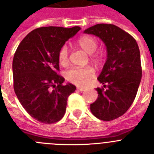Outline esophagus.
<instances>
[{"label":"esophagus","instance_id":"34e87169","mask_svg":"<svg viewBox=\"0 0 154 154\" xmlns=\"http://www.w3.org/2000/svg\"><path fill=\"white\" fill-rule=\"evenodd\" d=\"M77 89L78 90V91H85V88H84V87H77Z\"/></svg>","mask_w":154,"mask_h":154}]
</instances>
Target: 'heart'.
Instances as JSON below:
<instances>
[{"mask_svg": "<svg viewBox=\"0 0 154 154\" xmlns=\"http://www.w3.org/2000/svg\"><path fill=\"white\" fill-rule=\"evenodd\" d=\"M77 46L85 53L91 54L92 58L99 60L101 57L100 52H96L98 43L95 38L90 36H84L77 41ZM58 60L62 66H67L69 63L68 49L66 46L60 48L58 53ZM94 77V70L91 67L84 68H73L66 73V78L75 85L85 87L89 84Z\"/></svg>", "mask_w": 154, "mask_h": 154, "instance_id": "b5f03b06", "label": "heart"}]
</instances>
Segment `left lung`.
<instances>
[{"instance_id":"left-lung-1","label":"left lung","mask_w":154,"mask_h":154,"mask_svg":"<svg viewBox=\"0 0 154 154\" xmlns=\"http://www.w3.org/2000/svg\"><path fill=\"white\" fill-rule=\"evenodd\" d=\"M85 34L100 37L106 47V60L97 80L98 97L91 111L100 120L110 121L125 113L134 102L142 77L138 44L130 34L113 24L99 23Z\"/></svg>"}]
</instances>
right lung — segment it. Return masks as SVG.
I'll use <instances>...</instances> for the list:
<instances>
[{"label": "right lung", "instance_id": "add662e5", "mask_svg": "<svg viewBox=\"0 0 154 154\" xmlns=\"http://www.w3.org/2000/svg\"><path fill=\"white\" fill-rule=\"evenodd\" d=\"M80 27H43L32 30L17 48L13 59L14 89L20 103L32 117L44 124L62 119L67 98L76 90L63 84L58 53Z\"/></svg>", "mask_w": 154, "mask_h": 154}]
</instances>
